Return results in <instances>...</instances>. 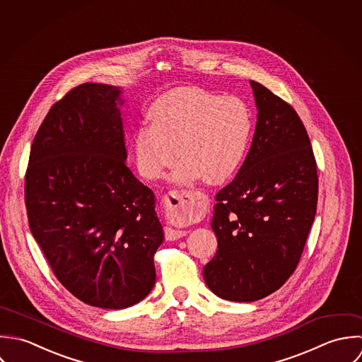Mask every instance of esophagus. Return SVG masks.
<instances>
[{"mask_svg": "<svg viewBox=\"0 0 362 362\" xmlns=\"http://www.w3.org/2000/svg\"><path fill=\"white\" fill-rule=\"evenodd\" d=\"M209 197L202 192L173 190L165 194L163 209L169 217H199L204 213ZM187 235V230L165 228L166 240H176Z\"/></svg>", "mask_w": 362, "mask_h": 362, "instance_id": "1", "label": "esophagus"}]
</instances>
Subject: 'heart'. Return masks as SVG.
<instances>
[{"mask_svg": "<svg viewBox=\"0 0 362 362\" xmlns=\"http://www.w3.org/2000/svg\"><path fill=\"white\" fill-rule=\"evenodd\" d=\"M149 126L134 130L133 151L139 172L159 179L182 160L172 179L187 182L197 176L221 183L240 166L252 136L247 106L235 96L219 98L194 86H183L159 96L148 110Z\"/></svg>", "mask_w": 362, "mask_h": 362, "instance_id": "1", "label": "heart"}]
</instances>
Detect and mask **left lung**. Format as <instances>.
Segmentation results:
<instances>
[{"mask_svg":"<svg viewBox=\"0 0 362 362\" xmlns=\"http://www.w3.org/2000/svg\"><path fill=\"white\" fill-rule=\"evenodd\" d=\"M257 122L235 179L219 190L211 228L216 256L207 287L232 302L280 288L300 259L317 204V172L303 123L287 102L250 81Z\"/></svg>","mask_w":362,"mask_h":362,"instance_id":"obj_1","label":"left lung"}]
</instances>
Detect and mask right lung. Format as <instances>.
<instances>
[{
  "label": "right lung",
  "instance_id": "add662e5",
  "mask_svg": "<svg viewBox=\"0 0 362 362\" xmlns=\"http://www.w3.org/2000/svg\"><path fill=\"white\" fill-rule=\"evenodd\" d=\"M123 103L122 86L71 89L39 127L25 177L29 228L57 280L103 309L151 292L163 242L155 196L126 163Z\"/></svg>",
  "mask_w": 362,
  "mask_h": 362
}]
</instances>
